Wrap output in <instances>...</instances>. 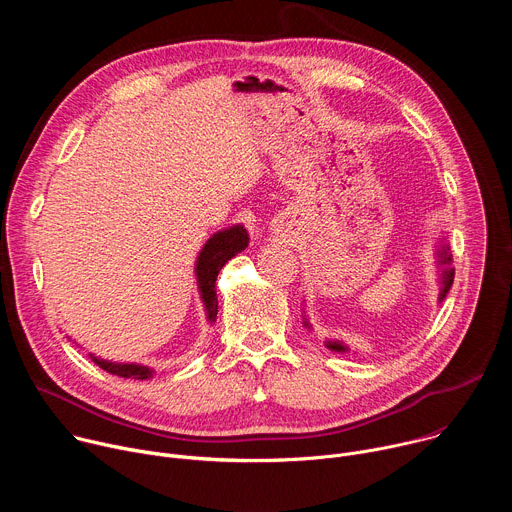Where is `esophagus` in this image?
<instances>
[{
    "mask_svg": "<svg viewBox=\"0 0 512 512\" xmlns=\"http://www.w3.org/2000/svg\"><path fill=\"white\" fill-rule=\"evenodd\" d=\"M289 223H291V216H289V214L281 216V221H279V227H277V231H283V229H285Z\"/></svg>",
    "mask_w": 512,
    "mask_h": 512,
    "instance_id": "34e87169",
    "label": "esophagus"
}]
</instances>
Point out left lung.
Masks as SVG:
<instances>
[{"mask_svg":"<svg viewBox=\"0 0 512 512\" xmlns=\"http://www.w3.org/2000/svg\"><path fill=\"white\" fill-rule=\"evenodd\" d=\"M452 251H450V243L446 237H442L440 241H437L435 245V267H437V285H440V294H437V304H442L448 296V291L454 283V267H452ZM306 304V300H304ZM304 326L308 330H312V324L306 316V306H304ZM324 346L332 352H340V354H346L350 352V346H346L342 340H326Z\"/></svg>","mask_w":512,"mask_h":512,"instance_id":"left-lung-1","label":"left lung"}]
</instances>
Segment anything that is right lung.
Returning <instances> with one entry per match:
<instances>
[{
  "label": "right lung",
  "mask_w": 512,
  "mask_h": 512,
  "mask_svg": "<svg viewBox=\"0 0 512 512\" xmlns=\"http://www.w3.org/2000/svg\"><path fill=\"white\" fill-rule=\"evenodd\" d=\"M249 245V235L245 231V227L239 225H231L227 229L216 231L200 249L196 263H194V277H196V285H198V294L204 306V314H206V322L214 324L216 322V314H218V300H216V275L225 267L227 261H231L235 255H239L241 251H245ZM91 360L99 367L111 375L123 377V379H137V381H145L154 377V369L148 367V364H139V362H113V360H105L101 356L89 354Z\"/></svg>",
  "instance_id": "right-lung-1"
}]
</instances>
